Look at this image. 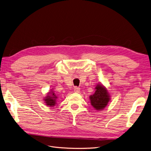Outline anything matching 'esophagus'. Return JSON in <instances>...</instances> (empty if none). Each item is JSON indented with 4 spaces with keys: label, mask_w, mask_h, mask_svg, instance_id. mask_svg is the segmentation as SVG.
Masks as SVG:
<instances>
[{
    "label": "esophagus",
    "mask_w": 151,
    "mask_h": 151,
    "mask_svg": "<svg viewBox=\"0 0 151 151\" xmlns=\"http://www.w3.org/2000/svg\"><path fill=\"white\" fill-rule=\"evenodd\" d=\"M80 91V88H78V87H77V86H75V87L74 88V92H75V93H79Z\"/></svg>",
    "instance_id": "1"
}]
</instances>
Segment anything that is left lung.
<instances>
[{"label": "left lung", "mask_w": 151, "mask_h": 151, "mask_svg": "<svg viewBox=\"0 0 151 151\" xmlns=\"http://www.w3.org/2000/svg\"><path fill=\"white\" fill-rule=\"evenodd\" d=\"M90 100L91 105L96 109H104L109 101V96L107 89L101 84L97 85L94 94L90 96Z\"/></svg>", "instance_id": "8db88e82"}]
</instances>
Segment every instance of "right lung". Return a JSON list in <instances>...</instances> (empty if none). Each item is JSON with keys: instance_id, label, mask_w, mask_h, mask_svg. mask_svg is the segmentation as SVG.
<instances>
[{"instance_id": "add662e5", "label": "right lung", "mask_w": 151, "mask_h": 151, "mask_svg": "<svg viewBox=\"0 0 151 151\" xmlns=\"http://www.w3.org/2000/svg\"><path fill=\"white\" fill-rule=\"evenodd\" d=\"M52 94L51 96L46 97V98L44 99V101L45 102V103L46 104V105L48 106H54V105L56 104L55 100H56V98H57V97L56 96L55 93H52Z\"/></svg>"}]
</instances>
